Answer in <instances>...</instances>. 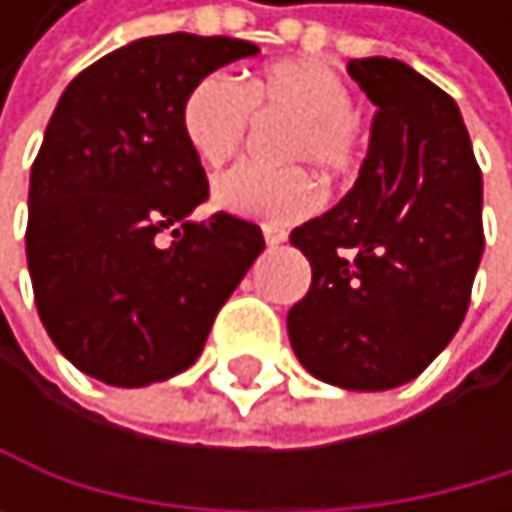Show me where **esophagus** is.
Segmentation results:
<instances>
[{
  "label": "esophagus",
  "mask_w": 512,
  "mask_h": 512,
  "mask_svg": "<svg viewBox=\"0 0 512 512\" xmlns=\"http://www.w3.org/2000/svg\"><path fill=\"white\" fill-rule=\"evenodd\" d=\"M261 230H264V242H267L270 248H276V245H282V242L288 239V233H285L282 227H276V224H264Z\"/></svg>",
  "instance_id": "obj_1"
}]
</instances>
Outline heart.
Segmentation results:
<instances>
[{"label": "heart", "instance_id": "b5f03b06", "mask_svg": "<svg viewBox=\"0 0 512 512\" xmlns=\"http://www.w3.org/2000/svg\"><path fill=\"white\" fill-rule=\"evenodd\" d=\"M251 116H288L279 134V159L307 162L325 181L353 178L362 162L353 88L316 57L267 64L242 85L224 73L199 79L181 107L184 141L205 168H221L245 144ZM211 199L242 218L288 224L316 208L319 190L304 165L239 162L214 178Z\"/></svg>", "mask_w": 512, "mask_h": 512}]
</instances>
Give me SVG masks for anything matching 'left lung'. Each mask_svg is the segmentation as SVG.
Returning <instances> with one entry per match:
<instances>
[{
	"label": "left lung",
	"mask_w": 512,
	"mask_h": 512,
	"mask_svg": "<svg viewBox=\"0 0 512 512\" xmlns=\"http://www.w3.org/2000/svg\"><path fill=\"white\" fill-rule=\"evenodd\" d=\"M347 73L378 107L356 187L291 230L313 282L288 310V338L313 378L390 390L461 328L485 248L482 171L451 97L390 57Z\"/></svg>",
	"instance_id": "obj_1"
}]
</instances>
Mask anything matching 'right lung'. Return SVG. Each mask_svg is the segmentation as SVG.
<instances>
[{
	"mask_svg": "<svg viewBox=\"0 0 512 512\" xmlns=\"http://www.w3.org/2000/svg\"><path fill=\"white\" fill-rule=\"evenodd\" d=\"M254 54L227 36H147L57 101L30 171L27 267L48 338L85 375L147 387L190 368L264 251L258 224L187 218L208 178L181 128L190 88Z\"/></svg>",
	"mask_w": 512,
	"mask_h": 512,
	"instance_id": "obj_1",
	"label": "right lung"
}]
</instances>
